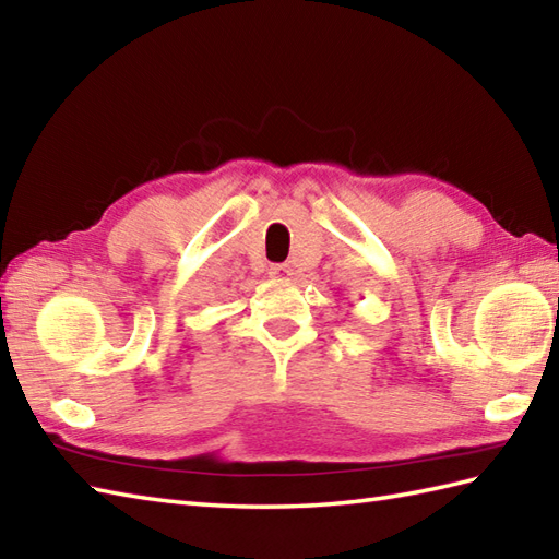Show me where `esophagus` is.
<instances>
[{"label":"esophagus","instance_id":"1","mask_svg":"<svg viewBox=\"0 0 559 559\" xmlns=\"http://www.w3.org/2000/svg\"><path fill=\"white\" fill-rule=\"evenodd\" d=\"M269 273H271V278H276V281H290L293 269L288 264H273L269 269Z\"/></svg>","mask_w":559,"mask_h":559}]
</instances>
